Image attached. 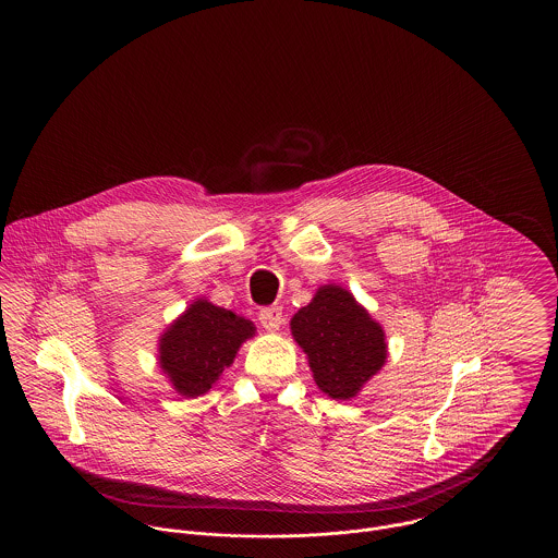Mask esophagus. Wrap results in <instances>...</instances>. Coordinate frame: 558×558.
<instances>
[{
	"label": "esophagus",
	"instance_id": "1",
	"mask_svg": "<svg viewBox=\"0 0 558 558\" xmlns=\"http://www.w3.org/2000/svg\"><path fill=\"white\" fill-rule=\"evenodd\" d=\"M259 322H262V326H264L266 330H269V332L280 330V326H282V322H284L282 310H280V307H266V310H262V312H259Z\"/></svg>",
	"mask_w": 558,
	"mask_h": 558
}]
</instances>
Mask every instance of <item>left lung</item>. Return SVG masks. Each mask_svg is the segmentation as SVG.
I'll return each mask as SVG.
<instances>
[{"mask_svg":"<svg viewBox=\"0 0 558 558\" xmlns=\"http://www.w3.org/2000/svg\"><path fill=\"white\" fill-rule=\"evenodd\" d=\"M291 330L316 385L332 399L353 398L387 360L383 328L341 287H322L294 314Z\"/></svg>","mask_w":558,"mask_h":558,"instance_id":"8db88e82","label":"left lung"}]
</instances>
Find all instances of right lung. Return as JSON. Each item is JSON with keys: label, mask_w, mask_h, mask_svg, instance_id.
<instances>
[{"label": "right lung", "mask_w": 558, "mask_h": 558, "mask_svg": "<svg viewBox=\"0 0 558 558\" xmlns=\"http://www.w3.org/2000/svg\"><path fill=\"white\" fill-rule=\"evenodd\" d=\"M255 335V326L234 312L196 301L184 316L175 319L162 335L160 368L184 398H198L211 389L239 351Z\"/></svg>", "instance_id": "right-lung-1"}]
</instances>
